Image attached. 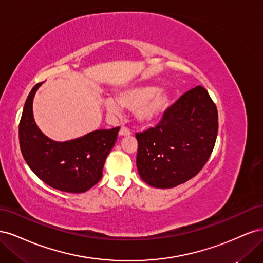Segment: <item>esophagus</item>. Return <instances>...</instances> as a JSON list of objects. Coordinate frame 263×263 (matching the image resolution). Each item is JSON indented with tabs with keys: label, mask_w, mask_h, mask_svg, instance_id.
Here are the masks:
<instances>
[{
	"label": "esophagus",
	"mask_w": 263,
	"mask_h": 263,
	"mask_svg": "<svg viewBox=\"0 0 263 263\" xmlns=\"http://www.w3.org/2000/svg\"><path fill=\"white\" fill-rule=\"evenodd\" d=\"M118 134H119V136H129V135H132V132L128 128H127V127L122 126Z\"/></svg>",
	"instance_id": "34e87169"
}]
</instances>
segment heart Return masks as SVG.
I'll use <instances>...</instances> for the list:
<instances>
[{
    "instance_id": "1",
    "label": "heart",
    "mask_w": 263,
    "mask_h": 263,
    "mask_svg": "<svg viewBox=\"0 0 263 263\" xmlns=\"http://www.w3.org/2000/svg\"><path fill=\"white\" fill-rule=\"evenodd\" d=\"M114 99H106L104 105L109 113L117 114L123 107L135 109L138 121L153 123L160 118L171 105V95L164 90H158L155 85H138L128 87L116 95Z\"/></svg>"
}]
</instances>
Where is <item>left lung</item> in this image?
<instances>
[{"instance_id":"obj_1","label":"left lung","mask_w":263,"mask_h":263,"mask_svg":"<svg viewBox=\"0 0 263 263\" xmlns=\"http://www.w3.org/2000/svg\"><path fill=\"white\" fill-rule=\"evenodd\" d=\"M218 132V113L208 90H189L156 127L136 133V164L147 184L170 189L194 178L210 159Z\"/></svg>"}]
</instances>
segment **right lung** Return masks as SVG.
<instances>
[{"instance_id": "obj_1", "label": "right lung", "mask_w": 263, "mask_h": 263, "mask_svg": "<svg viewBox=\"0 0 263 263\" xmlns=\"http://www.w3.org/2000/svg\"><path fill=\"white\" fill-rule=\"evenodd\" d=\"M41 84L31 89L24 105L18 127L22 155L46 184L62 192L83 193L101 180L119 127L94 130L65 142L49 139L38 129L33 116V99Z\"/></svg>"}]
</instances>
